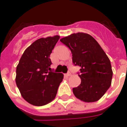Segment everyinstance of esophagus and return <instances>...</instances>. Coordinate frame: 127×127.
Returning <instances> with one entry per match:
<instances>
[{"mask_svg":"<svg viewBox=\"0 0 127 127\" xmlns=\"http://www.w3.org/2000/svg\"><path fill=\"white\" fill-rule=\"evenodd\" d=\"M66 76H68V77H69V76H70V75H71V73H70V72H68V73H66Z\"/></svg>","mask_w":127,"mask_h":127,"instance_id":"obj_1","label":"esophagus"}]
</instances>
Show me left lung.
<instances>
[{"label": "left lung", "mask_w": 127, "mask_h": 127, "mask_svg": "<svg viewBox=\"0 0 127 127\" xmlns=\"http://www.w3.org/2000/svg\"><path fill=\"white\" fill-rule=\"evenodd\" d=\"M60 40L71 50L73 63L81 68V83L73 88L74 95L87 103L98 101L111 85L113 72L108 56L88 33H73Z\"/></svg>", "instance_id": "obj_1"}]
</instances>
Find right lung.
Instances as JSON below:
<instances>
[{"instance_id": "1", "label": "right lung", "mask_w": 127, "mask_h": 127, "mask_svg": "<svg viewBox=\"0 0 127 127\" xmlns=\"http://www.w3.org/2000/svg\"><path fill=\"white\" fill-rule=\"evenodd\" d=\"M60 37L40 38L26 49L16 69L15 81L31 105L43 106L55 99L64 75L51 71L50 54Z\"/></svg>"}]
</instances>
